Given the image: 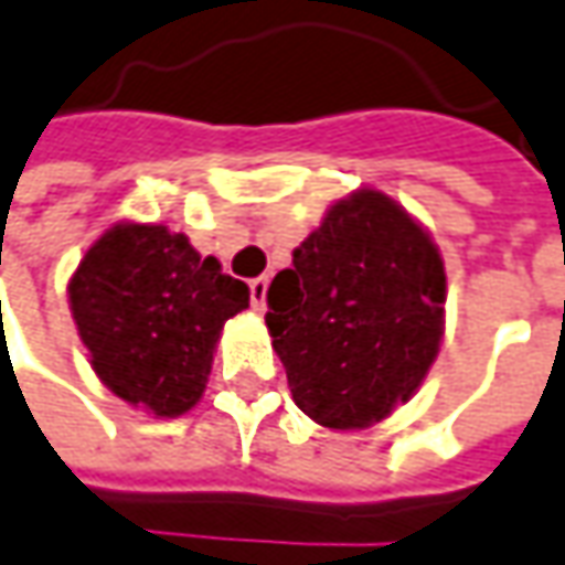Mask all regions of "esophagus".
<instances>
[{
	"instance_id": "esophagus-1",
	"label": "esophagus",
	"mask_w": 565,
	"mask_h": 565,
	"mask_svg": "<svg viewBox=\"0 0 565 565\" xmlns=\"http://www.w3.org/2000/svg\"><path fill=\"white\" fill-rule=\"evenodd\" d=\"M267 286H270V279H267V276H257V279H250L248 282L254 311H264V305H267Z\"/></svg>"
}]
</instances>
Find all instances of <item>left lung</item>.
Segmentation results:
<instances>
[{"label": "left lung", "instance_id": "8db88e82", "mask_svg": "<svg viewBox=\"0 0 565 565\" xmlns=\"http://www.w3.org/2000/svg\"><path fill=\"white\" fill-rule=\"evenodd\" d=\"M440 250L396 201L330 206L267 289V327L295 405L323 427L386 418L422 386L444 337Z\"/></svg>", "mask_w": 565, "mask_h": 565}]
</instances>
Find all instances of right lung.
I'll use <instances>...</instances> for the list:
<instances>
[{"label": "right lung", "mask_w": 565, "mask_h": 565, "mask_svg": "<svg viewBox=\"0 0 565 565\" xmlns=\"http://www.w3.org/2000/svg\"><path fill=\"white\" fill-rule=\"evenodd\" d=\"M68 301L97 377L131 405L175 418L198 405L228 317L248 286L182 232L119 223L84 254Z\"/></svg>", "instance_id": "1"}]
</instances>
